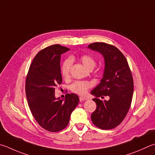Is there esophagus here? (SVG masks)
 <instances>
[{"label": "esophagus", "instance_id": "34e87169", "mask_svg": "<svg viewBox=\"0 0 155 155\" xmlns=\"http://www.w3.org/2000/svg\"><path fill=\"white\" fill-rule=\"evenodd\" d=\"M87 99L86 97H79V100L80 102H83V101H85V100H87Z\"/></svg>", "mask_w": 155, "mask_h": 155}]
</instances>
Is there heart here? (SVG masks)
Returning a JSON list of instances; mask_svg holds the SVG:
<instances>
[{
	"instance_id": "1",
	"label": "heart",
	"mask_w": 155,
	"mask_h": 155,
	"mask_svg": "<svg viewBox=\"0 0 155 155\" xmlns=\"http://www.w3.org/2000/svg\"><path fill=\"white\" fill-rule=\"evenodd\" d=\"M80 61L88 70H92L96 65L95 58L89 54L82 55L79 58ZM72 61L71 58H66L61 66V74L64 78H67L70 76V71L71 68ZM91 87V83L89 81H75L70 86V90L78 95H83L87 94L88 89Z\"/></svg>"
}]
</instances>
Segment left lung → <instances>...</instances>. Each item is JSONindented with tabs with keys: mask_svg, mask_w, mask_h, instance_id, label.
Segmentation results:
<instances>
[{
	"mask_svg": "<svg viewBox=\"0 0 155 155\" xmlns=\"http://www.w3.org/2000/svg\"><path fill=\"white\" fill-rule=\"evenodd\" d=\"M88 47L102 53L105 60L103 78L91 92L97 105L91 120L100 129H114L124 120L130 108L134 93L131 71L124 55L114 45L94 43ZM105 96L109 97L108 101L103 100Z\"/></svg>",
	"mask_w": 155,
	"mask_h": 155,
	"instance_id": "1",
	"label": "left lung"
}]
</instances>
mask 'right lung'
<instances>
[{
	"label": "right lung",
	"mask_w": 155,
	"mask_h": 155,
	"mask_svg": "<svg viewBox=\"0 0 155 155\" xmlns=\"http://www.w3.org/2000/svg\"><path fill=\"white\" fill-rule=\"evenodd\" d=\"M69 49L60 45L42 49L33 59L26 76L25 89L30 111L38 125L49 131L66 127L79 102L74 94H67L64 100L55 97V88L62 82L61 55Z\"/></svg>",
	"instance_id": "add662e5"
}]
</instances>
